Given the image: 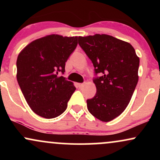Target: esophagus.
Here are the masks:
<instances>
[{
	"label": "esophagus",
	"instance_id": "1",
	"mask_svg": "<svg viewBox=\"0 0 160 160\" xmlns=\"http://www.w3.org/2000/svg\"><path fill=\"white\" fill-rule=\"evenodd\" d=\"M77 85H78V88H80V89H81V88L83 87L84 84H83V83H78V84H77Z\"/></svg>",
	"mask_w": 160,
	"mask_h": 160
}]
</instances>
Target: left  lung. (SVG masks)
<instances>
[{
	"instance_id": "obj_1",
	"label": "left lung",
	"mask_w": 160,
	"mask_h": 160,
	"mask_svg": "<svg viewBox=\"0 0 160 160\" xmlns=\"http://www.w3.org/2000/svg\"><path fill=\"white\" fill-rule=\"evenodd\" d=\"M79 44L102 77L93 80L96 93L87 108L102 122L119 117L129 103L138 81L139 57L128 42L108 34L79 37Z\"/></svg>"
}]
</instances>
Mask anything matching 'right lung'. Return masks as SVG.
Instances as JSON below:
<instances>
[{
    "mask_svg": "<svg viewBox=\"0 0 160 160\" xmlns=\"http://www.w3.org/2000/svg\"><path fill=\"white\" fill-rule=\"evenodd\" d=\"M78 37L49 34L33 40L18 56V83L31 109L46 119L61 115L76 87L58 77L78 46Z\"/></svg>",
    "mask_w": 160,
    "mask_h": 160,
    "instance_id": "1",
    "label": "right lung"
}]
</instances>
